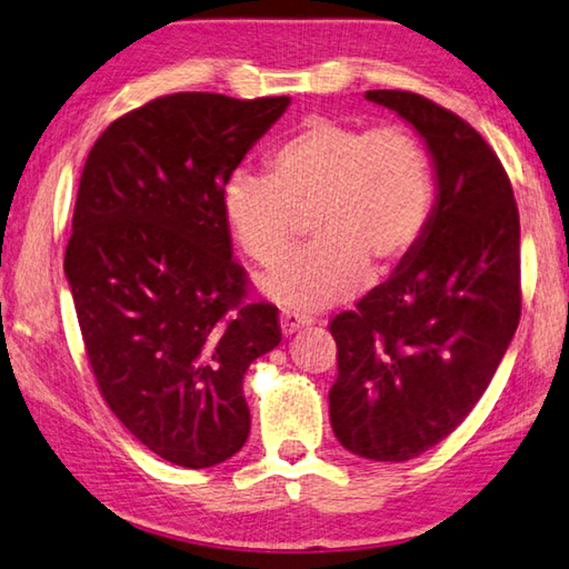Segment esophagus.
I'll return each mask as SVG.
<instances>
[{
	"instance_id": "34e87169",
	"label": "esophagus",
	"mask_w": 569,
	"mask_h": 569,
	"mask_svg": "<svg viewBox=\"0 0 569 569\" xmlns=\"http://www.w3.org/2000/svg\"><path fill=\"white\" fill-rule=\"evenodd\" d=\"M315 320L310 318V315H302V312H297V310H282L279 312V325H282V332L284 335H292V332H297V330H302V328H307V325H312Z\"/></svg>"
}]
</instances>
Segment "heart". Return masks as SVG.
<instances>
[{
  "label": "heart",
  "instance_id": "b5f03b06",
  "mask_svg": "<svg viewBox=\"0 0 569 569\" xmlns=\"http://www.w3.org/2000/svg\"><path fill=\"white\" fill-rule=\"evenodd\" d=\"M436 199L433 161L413 130L310 118L269 156V173L237 169L223 183V217L239 247L274 264L312 223L315 244L259 277L292 310H325L421 244Z\"/></svg>",
  "mask_w": 569,
  "mask_h": 569
}]
</instances>
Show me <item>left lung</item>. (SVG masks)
I'll list each match as a JSON object with an SVG mask.
<instances>
[{
  "label": "left lung",
  "instance_id": "1",
  "mask_svg": "<svg viewBox=\"0 0 569 569\" xmlns=\"http://www.w3.org/2000/svg\"><path fill=\"white\" fill-rule=\"evenodd\" d=\"M366 98L418 130L439 197L413 254L330 322V421L362 459L408 461L471 413L515 338L519 211L505 166L467 120L408 90Z\"/></svg>",
  "mask_w": 569,
  "mask_h": 569
}]
</instances>
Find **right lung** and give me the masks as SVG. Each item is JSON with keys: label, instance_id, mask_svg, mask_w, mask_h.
<instances>
[{"label": "right lung", "instance_id": "1", "mask_svg": "<svg viewBox=\"0 0 569 569\" xmlns=\"http://www.w3.org/2000/svg\"><path fill=\"white\" fill-rule=\"evenodd\" d=\"M290 106L173 92L102 130L80 176L64 249L82 342L110 411L186 469L249 436L247 368L282 340L277 307L247 302L223 183Z\"/></svg>", "mask_w": 569, "mask_h": 569}]
</instances>
